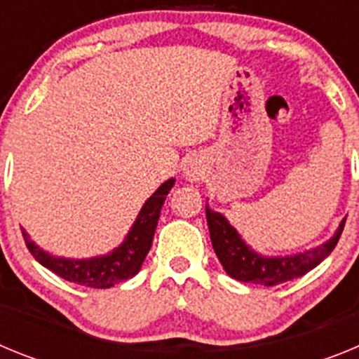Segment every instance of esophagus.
<instances>
[{
  "label": "esophagus",
  "mask_w": 359,
  "mask_h": 359,
  "mask_svg": "<svg viewBox=\"0 0 359 359\" xmlns=\"http://www.w3.org/2000/svg\"><path fill=\"white\" fill-rule=\"evenodd\" d=\"M203 176H205V169H203L201 160H198V158H190L185 163V167H183V177L190 183H198L201 182Z\"/></svg>",
  "instance_id": "esophagus-1"
}]
</instances>
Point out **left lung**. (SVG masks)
<instances>
[{
    "label": "left lung",
    "instance_id": "1",
    "mask_svg": "<svg viewBox=\"0 0 359 359\" xmlns=\"http://www.w3.org/2000/svg\"><path fill=\"white\" fill-rule=\"evenodd\" d=\"M207 223L215 255L231 278L239 282L259 284V286H277L282 282L302 277L307 271L316 268L334 250L336 243L344 231L345 219L340 223V226L336 228L334 236L320 246L284 257H266L257 253L239 236V231L231 226L230 221L223 214L212 210L208 205Z\"/></svg>",
    "mask_w": 359,
    "mask_h": 359
}]
</instances>
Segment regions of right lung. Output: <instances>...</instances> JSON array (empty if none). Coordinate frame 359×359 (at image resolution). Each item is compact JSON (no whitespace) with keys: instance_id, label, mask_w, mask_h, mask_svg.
<instances>
[{"instance_id":"1","label":"right lung","mask_w":359,"mask_h":359,"mask_svg":"<svg viewBox=\"0 0 359 359\" xmlns=\"http://www.w3.org/2000/svg\"><path fill=\"white\" fill-rule=\"evenodd\" d=\"M174 177L161 183L156 192L144 203L140 208L136 221L129 228L126 239L116 246L113 252L106 255L90 257V259H66V257H55L46 250L39 248L25 228H21L27 243V248L36 257V261L48 268L55 275L62 277L65 280L75 282L81 286L97 287V290H106L113 287L118 282L128 280L135 277L140 271L145 257L151 250L152 237L156 231L158 219H160L161 207H163L165 198L174 187Z\"/></svg>"}]
</instances>
